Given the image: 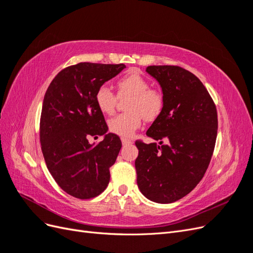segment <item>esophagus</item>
<instances>
[{"mask_svg": "<svg viewBox=\"0 0 253 253\" xmlns=\"http://www.w3.org/2000/svg\"><path fill=\"white\" fill-rule=\"evenodd\" d=\"M121 142H122V144H124V145H128V144H132V143H133L132 140L126 139V138H122V139H121Z\"/></svg>", "mask_w": 253, "mask_h": 253, "instance_id": "esophagus-1", "label": "esophagus"}]
</instances>
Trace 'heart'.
Returning a JSON list of instances; mask_svg holds the SVG:
<instances>
[{"instance_id":"obj_1","label":"heart","mask_w":253,"mask_h":253,"mask_svg":"<svg viewBox=\"0 0 253 253\" xmlns=\"http://www.w3.org/2000/svg\"><path fill=\"white\" fill-rule=\"evenodd\" d=\"M118 95L131 96L127 102L129 112L122 113L109 120V128L121 137H131L141 126L142 119L154 120L164 108V95L160 90L150 87V82L142 75L131 72L117 81ZM97 108L105 115L115 111L117 96L105 85L99 87L95 94Z\"/></svg>"}]
</instances>
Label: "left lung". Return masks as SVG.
I'll return each mask as SVG.
<instances>
[{
  "mask_svg": "<svg viewBox=\"0 0 253 253\" xmlns=\"http://www.w3.org/2000/svg\"><path fill=\"white\" fill-rule=\"evenodd\" d=\"M145 72L162 87L164 108L147 132L159 142H135L139 150L135 160L137 186L148 200L170 204L190 193L208 169L217 113L208 90L189 71L153 65Z\"/></svg>",
  "mask_w": 253,
  "mask_h": 253,
  "instance_id": "8db88e82",
  "label": "left lung"
}]
</instances>
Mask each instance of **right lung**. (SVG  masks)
Segmentation results:
<instances>
[{
	"label": "right lung",
	"instance_id": "right-lung-1",
	"mask_svg": "<svg viewBox=\"0 0 253 253\" xmlns=\"http://www.w3.org/2000/svg\"><path fill=\"white\" fill-rule=\"evenodd\" d=\"M125 68L89 62L68 66L45 93L40 120L45 163L60 188L80 200L98 196L108 187L110 168L121 149L119 137L108 133L95 94ZM90 135H103L104 140L89 144Z\"/></svg>",
	"mask_w": 253,
	"mask_h": 253
}]
</instances>
